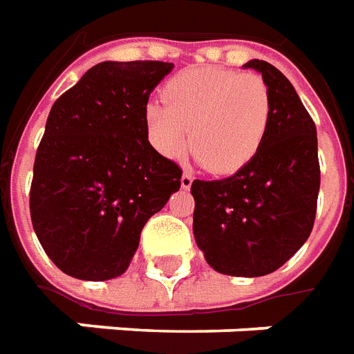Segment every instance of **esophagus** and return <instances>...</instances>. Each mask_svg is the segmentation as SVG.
I'll use <instances>...</instances> for the list:
<instances>
[{
    "label": "esophagus",
    "instance_id": "34e87169",
    "mask_svg": "<svg viewBox=\"0 0 354 354\" xmlns=\"http://www.w3.org/2000/svg\"><path fill=\"white\" fill-rule=\"evenodd\" d=\"M190 185H192V175L185 171L181 175V187L183 189H190Z\"/></svg>",
    "mask_w": 354,
    "mask_h": 354
}]
</instances>
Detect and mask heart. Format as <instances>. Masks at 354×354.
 <instances>
[{"mask_svg": "<svg viewBox=\"0 0 354 354\" xmlns=\"http://www.w3.org/2000/svg\"><path fill=\"white\" fill-rule=\"evenodd\" d=\"M162 101L147 106L152 145L177 158L189 145L215 175L242 169L259 152L272 116L267 82L253 72L194 66L167 82Z\"/></svg>", "mask_w": 354, "mask_h": 354, "instance_id": "b5f03b06", "label": "heart"}]
</instances>
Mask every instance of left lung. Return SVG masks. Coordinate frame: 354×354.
Returning a JSON list of instances; mask_svg holds the SVG:
<instances>
[{"instance_id": "8db88e82", "label": "left lung", "mask_w": 354, "mask_h": 354, "mask_svg": "<svg viewBox=\"0 0 354 354\" xmlns=\"http://www.w3.org/2000/svg\"><path fill=\"white\" fill-rule=\"evenodd\" d=\"M272 99L267 137L250 164L219 181H192V229L213 269L263 277L280 269L309 238L317 215L320 164L317 127L288 77L265 61Z\"/></svg>"}]
</instances>
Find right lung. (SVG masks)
Returning <instances> with one entry per match:
<instances>
[{"label":"right lung","instance_id":"1","mask_svg":"<svg viewBox=\"0 0 354 354\" xmlns=\"http://www.w3.org/2000/svg\"><path fill=\"white\" fill-rule=\"evenodd\" d=\"M171 62H101L55 101L34 162L30 217L45 253L80 280L124 274L145 223L183 169L149 142L150 93Z\"/></svg>","mask_w":354,"mask_h":354}]
</instances>
